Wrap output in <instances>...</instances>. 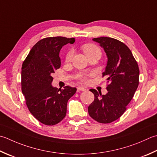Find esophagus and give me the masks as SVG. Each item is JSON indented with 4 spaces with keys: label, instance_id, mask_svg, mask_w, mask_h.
Segmentation results:
<instances>
[{
    "label": "esophagus",
    "instance_id": "34e87169",
    "mask_svg": "<svg viewBox=\"0 0 157 157\" xmlns=\"http://www.w3.org/2000/svg\"><path fill=\"white\" fill-rule=\"evenodd\" d=\"M77 90H78V92H79V91H84V90H86V89L84 87L79 86V87L77 88Z\"/></svg>",
    "mask_w": 157,
    "mask_h": 157
}]
</instances>
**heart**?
I'll use <instances>...</instances> for the list:
<instances>
[{
    "instance_id": "obj_1",
    "label": "heart",
    "mask_w": 157,
    "mask_h": 157,
    "mask_svg": "<svg viewBox=\"0 0 157 157\" xmlns=\"http://www.w3.org/2000/svg\"><path fill=\"white\" fill-rule=\"evenodd\" d=\"M82 49L86 56L93 53H95V52H99L100 53V50L99 49V48L95 45L92 44H88L84 45L82 47ZM73 55V52L72 50H69L68 52H67L65 56V60L67 62H69V61L71 60ZM80 80L83 83L86 82L88 81V75H85V74L81 75Z\"/></svg>"
}]
</instances>
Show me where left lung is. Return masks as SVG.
<instances>
[{"mask_svg":"<svg viewBox=\"0 0 157 157\" xmlns=\"http://www.w3.org/2000/svg\"><path fill=\"white\" fill-rule=\"evenodd\" d=\"M107 57L103 77L108 84L105 95L90 89L94 100L88 106L90 117L100 123H110L118 119L127 109L139 85L140 69L131 51L123 43L107 36L94 38Z\"/></svg>","mask_w":157,"mask_h":157,"instance_id":"obj_1","label":"left lung"}]
</instances>
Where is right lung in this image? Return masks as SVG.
I'll return each instance as SVG.
<instances>
[{
    "instance_id": "obj_1",
    "label": "right lung",
    "mask_w": 157,
    "mask_h": 157,
    "mask_svg": "<svg viewBox=\"0 0 157 157\" xmlns=\"http://www.w3.org/2000/svg\"><path fill=\"white\" fill-rule=\"evenodd\" d=\"M75 38L47 37L39 41L21 67V91L34 117L45 125H55L65 117L68 100L76 93L69 86L58 89L52 86V74L60 67L59 52L73 44Z\"/></svg>"
}]
</instances>
